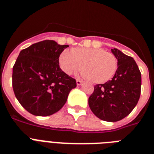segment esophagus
<instances>
[{"label":"esophagus","instance_id":"34e87169","mask_svg":"<svg viewBox=\"0 0 154 154\" xmlns=\"http://www.w3.org/2000/svg\"><path fill=\"white\" fill-rule=\"evenodd\" d=\"M82 82H83V81H82V80L76 79V84H77V85H82Z\"/></svg>","mask_w":154,"mask_h":154}]
</instances>
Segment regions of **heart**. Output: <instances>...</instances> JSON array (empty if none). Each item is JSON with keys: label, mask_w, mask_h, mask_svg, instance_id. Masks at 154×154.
Instances as JSON below:
<instances>
[{"label": "heart", "mask_w": 154, "mask_h": 154, "mask_svg": "<svg viewBox=\"0 0 154 154\" xmlns=\"http://www.w3.org/2000/svg\"><path fill=\"white\" fill-rule=\"evenodd\" d=\"M58 62L62 70L69 75L80 70L83 65V75L95 83L108 82L117 69L116 57L102 48L65 49Z\"/></svg>", "instance_id": "heart-1"}]
</instances>
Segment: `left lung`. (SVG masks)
<instances>
[{
	"mask_svg": "<svg viewBox=\"0 0 154 154\" xmlns=\"http://www.w3.org/2000/svg\"><path fill=\"white\" fill-rule=\"evenodd\" d=\"M117 59V69L112 80L98 84L89 98V106L102 120L116 122L127 116L140 96L141 73L132 57L117 48L111 49Z\"/></svg>",
	"mask_w": 154,
	"mask_h": 154,
	"instance_id": "left-lung-1",
	"label": "left lung"
}]
</instances>
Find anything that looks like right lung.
I'll list each match as a JSON object with an SVG mask.
<instances>
[{
  "label": "right lung",
  "instance_id": "right-lung-1",
  "mask_svg": "<svg viewBox=\"0 0 154 154\" xmlns=\"http://www.w3.org/2000/svg\"><path fill=\"white\" fill-rule=\"evenodd\" d=\"M67 45L45 40L21 50L13 67L12 86L20 104L39 116L60 110L76 87L75 79L59 67V56Z\"/></svg>",
  "mask_w": 154,
  "mask_h": 154
}]
</instances>
